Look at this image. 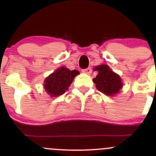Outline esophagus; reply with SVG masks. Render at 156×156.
<instances>
[{"mask_svg": "<svg viewBox=\"0 0 156 156\" xmlns=\"http://www.w3.org/2000/svg\"><path fill=\"white\" fill-rule=\"evenodd\" d=\"M82 72H84V73L85 74H87V75H90V74H91V72H92V70H91L90 68H87V69H82Z\"/></svg>", "mask_w": 156, "mask_h": 156, "instance_id": "1", "label": "esophagus"}]
</instances>
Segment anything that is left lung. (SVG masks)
Masks as SVG:
<instances>
[{
	"label": "left lung",
	"mask_w": 156,
	"mask_h": 156,
	"mask_svg": "<svg viewBox=\"0 0 156 156\" xmlns=\"http://www.w3.org/2000/svg\"><path fill=\"white\" fill-rule=\"evenodd\" d=\"M94 70L98 72V75L93 81L99 91L106 95L113 96L122 87V80L119 75L113 72L108 66H99Z\"/></svg>",
	"instance_id": "left-lung-1"
}]
</instances>
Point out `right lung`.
Returning <instances> with one entry per match:
<instances>
[{"instance_id":"add662e5","label":"right lung","mask_w":156,"mask_h":156,"mask_svg":"<svg viewBox=\"0 0 156 156\" xmlns=\"http://www.w3.org/2000/svg\"><path fill=\"white\" fill-rule=\"evenodd\" d=\"M78 74L79 72L77 70L70 71L66 67H61L45 79V90L51 97L62 95L69 89L75 75Z\"/></svg>"}]
</instances>
